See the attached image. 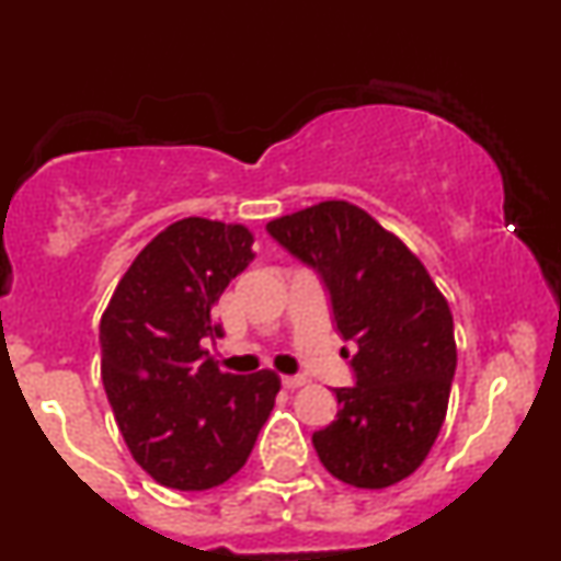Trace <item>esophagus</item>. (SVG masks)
Returning a JSON list of instances; mask_svg holds the SVG:
<instances>
[{
	"label": "esophagus",
	"instance_id": "1",
	"mask_svg": "<svg viewBox=\"0 0 561 561\" xmlns=\"http://www.w3.org/2000/svg\"><path fill=\"white\" fill-rule=\"evenodd\" d=\"M282 385H285L287 390H295V388H300V385H306V379L298 377V375H285V377H282Z\"/></svg>",
	"mask_w": 561,
	"mask_h": 561
}]
</instances>
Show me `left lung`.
<instances>
[{
    "mask_svg": "<svg viewBox=\"0 0 561 561\" xmlns=\"http://www.w3.org/2000/svg\"><path fill=\"white\" fill-rule=\"evenodd\" d=\"M266 231L330 289L356 385L334 388L337 420L313 433L321 465L379 491L427 459L446 420L456 371L454 317L427 268L366 210L345 199L302 208Z\"/></svg>",
    "mask_w": 561,
    "mask_h": 561,
    "instance_id": "1",
    "label": "left lung"
}]
</instances>
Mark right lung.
Masks as SVG:
<instances>
[{
	"mask_svg": "<svg viewBox=\"0 0 561 561\" xmlns=\"http://www.w3.org/2000/svg\"><path fill=\"white\" fill-rule=\"evenodd\" d=\"M255 259L242 224L182 218L134 259L100 321L102 382L134 461L176 491H208L248 461L279 377L229 375L203 347L214 306Z\"/></svg>",
	"mask_w": 561,
	"mask_h": 561,
	"instance_id": "add662e5",
	"label": "right lung"
}]
</instances>
